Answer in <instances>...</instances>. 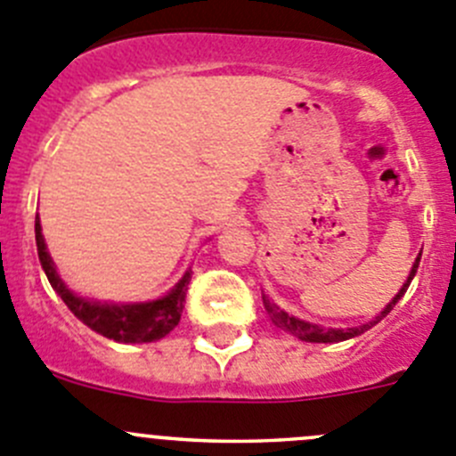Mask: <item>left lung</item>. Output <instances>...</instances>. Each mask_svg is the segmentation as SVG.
I'll use <instances>...</instances> for the list:
<instances>
[{
  "label": "left lung",
  "instance_id": "obj_1",
  "mask_svg": "<svg viewBox=\"0 0 456 456\" xmlns=\"http://www.w3.org/2000/svg\"><path fill=\"white\" fill-rule=\"evenodd\" d=\"M419 261H420V256L416 258L414 267H411L410 276H407V283L401 288V292H398V295H395L389 304H387V308L382 310L376 319H371V322H367V324H362V326H355V329H322V326H317V324H308V322H301V319L292 317V314H288V313H283L281 308H276V305L270 304L265 297H263V305H265L267 314H270L272 324L279 326V329H283L286 333L295 335V338L304 339V342H324V344L344 342V339H351V338H357V335L367 333L369 329H373V326H376L382 317H387V314L394 310V305L398 304V299H401V297L407 292V288H410L411 279H414L416 270H419Z\"/></svg>",
  "mask_w": 456,
  "mask_h": 456
}]
</instances>
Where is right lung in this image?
I'll return each mask as SVG.
<instances>
[{
  "mask_svg": "<svg viewBox=\"0 0 456 456\" xmlns=\"http://www.w3.org/2000/svg\"><path fill=\"white\" fill-rule=\"evenodd\" d=\"M36 242H37V256H40L42 270H45L46 279H49L51 288H53L61 299L65 301L67 308L89 326L92 330L101 333L103 338L114 339V342L126 344H142V342H155V339L166 338L170 330L180 324L182 310H184L186 290H189L191 274L186 272L184 279L177 283L164 299L148 301V304H96V301H87L83 297H76L74 292L67 290L62 279L55 274V267L51 263L49 252H46L45 238H42L40 220L36 218Z\"/></svg>",
  "mask_w": 456,
  "mask_h": 456,
  "instance_id": "1",
  "label": "right lung"
}]
</instances>
